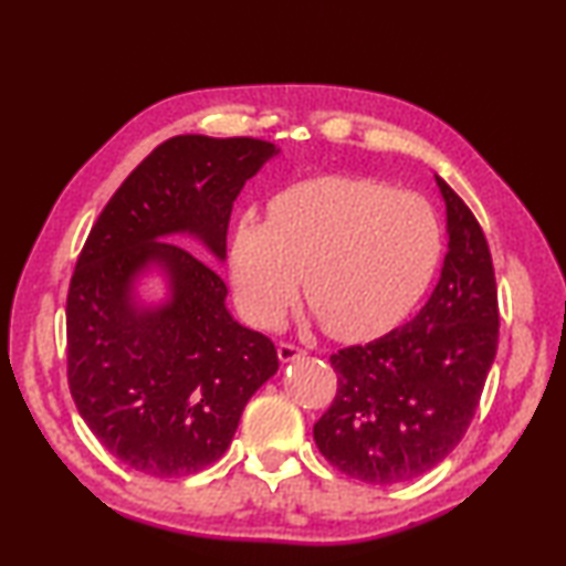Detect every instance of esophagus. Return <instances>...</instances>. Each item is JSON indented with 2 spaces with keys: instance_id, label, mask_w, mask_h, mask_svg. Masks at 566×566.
Instances as JSON below:
<instances>
[{
  "instance_id": "obj_1",
  "label": "esophagus",
  "mask_w": 566,
  "mask_h": 566,
  "mask_svg": "<svg viewBox=\"0 0 566 566\" xmlns=\"http://www.w3.org/2000/svg\"><path fill=\"white\" fill-rule=\"evenodd\" d=\"M276 354H280V361L286 364V361H294L304 357V349L296 347V344H290V342H280V347H276Z\"/></svg>"
}]
</instances>
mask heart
<instances>
[{"instance_id":"obj_1","label":"heart","mask_w":566,"mask_h":566,"mask_svg":"<svg viewBox=\"0 0 566 566\" xmlns=\"http://www.w3.org/2000/svg\"><path fill=\"white\" fill-rule=\"evenodd\" d=\"M439 256L442 227L427 199L357 177L284 187L266 222L242 217L229 239V274L249 322L274 327L302 284L324 329L347 342L405 319Z\"/></svg>"}]
</instances>
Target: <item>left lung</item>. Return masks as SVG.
I'll use <instances>...</instances> for the list:
<instances>
[{"label":"left lung","instance_id":"8db88e82","mask_svg":"<svg viewBox=\"0 0 566 566\" xmlns=\"http://www.w3.org/2000/svg\"><path fill=\"white\" fill-rule=\"evenodd\" d=\"M447 207V256L429 302L405 327L332 354L337 397L314 424L332 467L367 484H399L452 452L490 375L500 310L490 244L457 191Z\"/></svg>","mask_w":566,"mask_h":566}]
</instances>
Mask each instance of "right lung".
Masks as SVG:
<instances>
[{
  "mask_svg": "<svg viewBox=\"0 0 566 566\" xmlns=\"http://www.w3.org/2000/svg\"><path fill=\"white\" fill-rule=\"evenodd\" d=\"M272 142L179 134L122 181L84 242L66 294V377L104 449L149 476L202 472L227 452L247 401L280 369L270 337L227 310V284L175 237L227 260L244 181ZM168 296L147 305L142 275Z\"/></svg>",
  "mask_w": 566,
  "mask_h": 566,
  "instance_id": "right-lung-1",
  "label": "right lung"
}]
</instances>
